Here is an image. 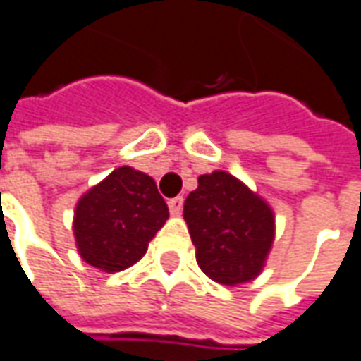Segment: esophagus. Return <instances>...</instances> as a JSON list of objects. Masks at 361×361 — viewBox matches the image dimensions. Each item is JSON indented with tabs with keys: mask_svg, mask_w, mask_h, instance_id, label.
Instances as JSON below:
<instances>
[{
	"mask_svg": "<svg viewBox=\"0 0 361 361\" xmlns=\"http://www.w3.org/2000/svg\"><path fill=\"white\" fill-rule=\"evenodd\" d=\"M183 196H176V198H171V200L167 202L169 204V209H171V214L173 216H178L180 212H183Z\"/></svg>",
	"mask_w": 361,
	"mask_h": 361,
	"instance_id": "34e87169",
	"label": "esophagus"
}]
</instances>
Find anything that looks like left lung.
<instances>
[{
    "mask_svg": "<svg viewBox=\"0 0 361 361\" xmlns=\"http://www.w3.org/2000/svg\"><path fill=\"white\" fill-rule=\"evenodd\" d=\"M183 216L204 274L226 286L252 280L274 241V214L226 171L198 178Z\"/></svg>",
    "mask_w": 361,
    "mask_h": 361,
    "instance_id": "left-lung-1",
    "label": "left lung"
}]
</instances>
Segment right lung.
Masks as SVG:
<instances>
[{"label":"right lung","instance_id":"1","mask_svg":"<svg viewBox=\"0 0 361 361\" xmlns=\"http://www.w3.org/2000/svg\"><path fill=\"white\" fill-rule=\"evenodd\" d=\"M167 217V204L152 176L132 167L116 169L75 208L79 255L91 267L120 272L144 257Z\"/></svg>","mask_w":361,"mask_h":361}]
</instances>
